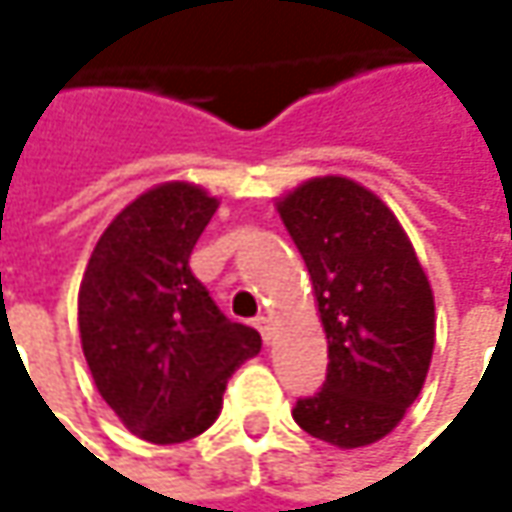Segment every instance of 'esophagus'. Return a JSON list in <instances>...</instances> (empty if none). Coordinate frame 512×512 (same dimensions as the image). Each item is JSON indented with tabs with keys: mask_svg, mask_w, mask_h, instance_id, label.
Here are the masks:
<instances>
[{
	"mask_svg": "<svg viewBox=\"0 0 512 512\" xmlns=\"http://www.w3.org/2000/svg\"><path fill=\"white\" fill-rule=\"evenodd\" d=\"M253 325L259 327L262 339H265V342H270V333H273V319H270L267 313H262V316H256V319H253Z\"/></svg>",
	"mask_w": 512,
	"mask_h": 512,
	"instance_id": "1",
	"label": "esophagus"
}]
</instances>
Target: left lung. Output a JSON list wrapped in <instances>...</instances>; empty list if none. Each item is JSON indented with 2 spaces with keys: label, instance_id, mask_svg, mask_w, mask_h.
Instances as JSON below:
<instances>
[{
  "label": "left lung",
  "instance_id": "obj_1",
  "mask_svg": "<svg viewBox=\"0 0 512 512\" xmlns=\"http://www.w3.org/2000/svg\"><path fill=\"white\" fill-rule=\"evenodd\" d=\"M276 207L310 273L330 359L293 419L344 450L379 442L422 393L436 342L416 250L393 210L344 176L310 179Z\"/></svg>",
  "mask_w": 512,
  "mask_h": 512
}]
</instances>
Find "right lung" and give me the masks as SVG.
I'll list each match as a JSON object with an SVG mask.
<instances>
[{
  "label": "right lung",
  "instance_id": "add662e5",
  "mask_svg": "<svg viewBox=\"0 0 512 512\" xmlns=\"http://www.w3.org/2000/svg\"><path fill=\"white\" fill-rule=\"evenodd\" d=\"M219 199L165 182L102 233L79 287V336L96 390L130 433L179 444L222 410L233 370L262 350L190 273V253Z\"/></svg>",
  "mask_w": 512,
  "mask_h": 512
}]
</instances>
